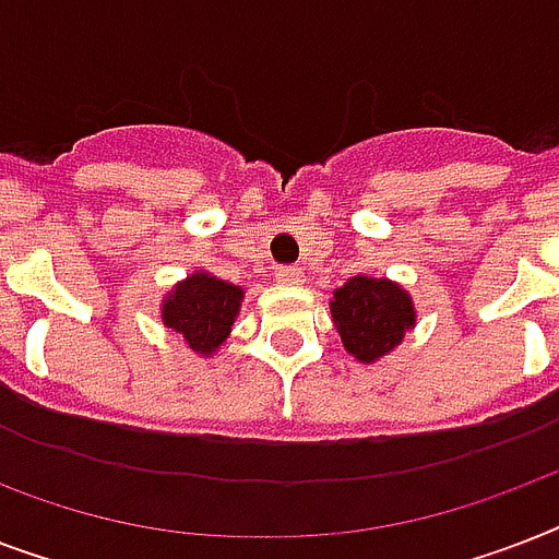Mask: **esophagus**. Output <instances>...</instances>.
<instances>
[{
  "label": "esophagus",
  "instance_id": "obj_1",
  "mask_svg": "<svg viewBox=\"0 0 559 559\" xmlns=\"http://www.w3.org/2000/svg\"><path fill=\"white\" fill-rule=\"evenodd\" d=\"M275 278H278L281 284H301V281H305V272L298 270V266H278V270H275Z\"/></svg>",
  "mask_w": 559,
  "mask_h": 559
}]
</instances>
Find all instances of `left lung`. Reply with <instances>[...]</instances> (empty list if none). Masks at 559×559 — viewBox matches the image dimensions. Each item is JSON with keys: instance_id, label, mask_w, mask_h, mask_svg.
<instances>
[{"instance_id": "left-lung-1", "label": "left lung", "mask_w": 559, "mask_h": 559, "mask_svg": "<svg viewBox=\"0 0 559 559\" xmlns=\"http://www.w3.org/2000/svg\"><path fill=\"white\" fill-rule=\"evenodd\" d=\"M331 313L345 348L359 362L385 357L415 324V307L406 289L366 275H354L333 293Z\"/></svg>"}]
</instances>
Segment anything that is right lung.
Returning <instances> with one entry per match:
<instances>
[{
  "mask_svg": "<svg viewBox=\"0 0 559 559\" xmlns=\"http://www.w3.org/2000/svg\"><path fill=\"white\" fill-rule=\"evenodd\" d=\"M240 301L243 289L214 278L209 272H197L170 293L162 307V319L170 331L182 336L188 348L211 354L231 333Z\"/></svg>",
  "mask_w": 559,
  "mask_h": 559,
  "instance_id": "obj_1",
  "label": "right lung"
}]
</instances>
